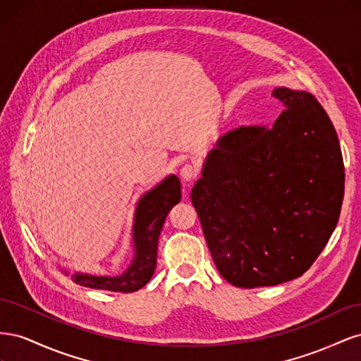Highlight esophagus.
<instances>
[{"label": "esophagus", "instance_id": "34e87169", "mask_svg": "<svg viewBox=\"0 0 361 361\" xmlns=\"http://www.w3.org/2000/svg\"><path fill=\"white\" fill-rule=\"evenodd\" d=\"M197 169L192 167L191 164H185V166L180 169V178L185 180V182H191L192 179H195V176H197Z\"/></svg>", "mask_w": 361, "mask_h": 361}]
</instances>
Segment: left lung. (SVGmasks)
<instances>
[{
  "instance_id": "1",
  "label": "left lung",
  "mask_w": 361,
  "mask_h": 361,
  "mask_svg": "<svg viewBox=\"0 0 361 361\" xmlns=\"http://www.w3.org/2000/svg\"><path fill=\"white\" fill-rule=\"evenodd\" d=\"M271 128L216 141L191 191L220 274L236 288L276 286L307 271L341 215L345 167L329 114L307 92L277 87Z\"/></svg>"
}]
</instances>
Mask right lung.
Wrapping results in <instances>:
<instances>
[{
  "label": "right lung",
  "instance_id": "obj_1",
  "mask_svg": "<svg viewBox=\"0 0 361 361\" xmlns=\"http://www.w3.org/2000/svg\"><path fill=\"white\" fill-rule=\"evenodd\" d=\"M180 200V180L170 174L155 188L147 191L137 203L133 241L134 259L122 276H90L75 272L72 280L80 286L111 292H135L147 285L157 268L158 239L167 214ZM69 276V271H64Z\"/></svg>",
  "mask_w": 361,
  "mask_h": 361
}]
</instances>
